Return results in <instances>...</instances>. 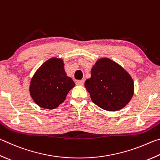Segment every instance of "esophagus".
<instances>
[{
  "label": "esophagus",
  "mask_w": 160,
  "mask_h": 160,
  "mask_svg": "<svg viewBox=\"0 0 160 160\" xmlns=\"http://www.w3.org/2000/svg\"><path fill=\"white\" fill-rule=\"evenodd\" d=\"M76 85H81V86H83L84 84H85V80H78L76 81Z\"/></svg>",
  "instance_id": "obj_1"
}]
</instances>
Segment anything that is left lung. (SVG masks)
Here are the masks:
<instances>
[{"label": "left lung", "mask_w": 160, "mask_h": 160, "mask_svg": "<svg viewBox=\"0 0 160 160\" xmlns=\"http://www.w3.org/2000/svg\"><path fill=\"white\" fill-rule=\"evenodd\" d=\"M93 103L105 110L123 108L133 95L134 85L130 75L108 58L98 59L93 66L91 78L85 82Z\"/></svg>", "instance_id": "left-lung-1"}]
</instances>
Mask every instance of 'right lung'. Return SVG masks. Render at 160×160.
I'll use <instances>...</instances> for the list:
<instances>
[{"instance_id":"add662e5","label":"right lung","mask_w":160,"mask_h":160,"mask_svg":"<svg viewBox=\"0 0 160 160\" xmlns=\"http://www.w3.org/2000/svg\"><path fill=\"white\" fill-rule=\"evenodd\" d=\"M63 60L52 58L38 69L32 78L30 94L37 105L54 109L66 99L75 83L66 75Z\"/></svg>"}]
</instances>
